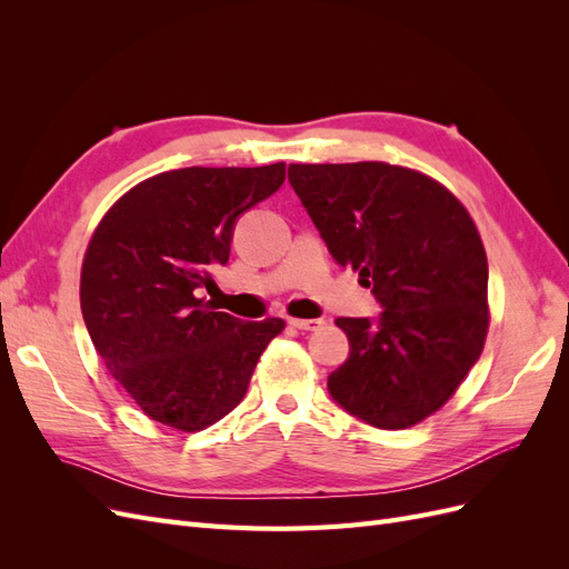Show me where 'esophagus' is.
Listing matches in <instances>:
<instances>
[{
	"mask_svg": "<svg viewBox=\"0 0 569 569\" xmlns=\"http://www.w3.org/2000/svg\"><path fill=\"white\" fill-rule=\"evenodd\" d=\"M289 325H291V327H297V330H303V332H316V330H320V327L325 325V320H320V318H313V320L289 318Z\"/></svg>",
	"mask_w": 569,
	"mask_h": 569,
	"instance_id": "obj_1",
	"label": "esophagus"
}]
</instances>
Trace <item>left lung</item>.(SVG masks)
Segmentation results:
<instances>
[{
  "label": "left lung",
  "instance_id": "left-lung-1",
  "mask_svg": "<svg viewBox=\"0 0 569 569\" xmlns=\"http://www.w3.org/2000/svg\"><path fill=\"white\" fill-rule=\"evenodd\" d=\"M289 184L382 308L337 318L349 358L327 377L335 403L380 429L432 416L487 339L489 266L472 218L432 178L380 161L291 163Z\"/></svg>",
  "mask_w": 569,
  "mask_h": 569
}]
</instances>
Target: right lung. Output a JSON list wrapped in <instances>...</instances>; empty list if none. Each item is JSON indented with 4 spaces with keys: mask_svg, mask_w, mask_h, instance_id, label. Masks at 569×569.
Listing matches in <instances>:
<instances>
[{
    "mask_svg": "<svg viewBox=\"0 0 569 569\" xmlns=\"http://www.w3.org/2000/svg\"><path fill=\"white\" fill-rule=\"evenodd\" d=\"M284 163L153 176L99 222L80 306L97 353L151 420L199 432L244 399L280 318L244 322L197 299L226 266L239 216L278 192Z\"/></svg>",
    "mask_w": 569,
    "mask_h": 569,
    "instance_id": "obj_1",
    "label": "right lung"
}]
</instances>
